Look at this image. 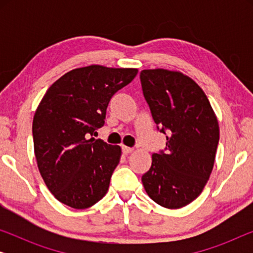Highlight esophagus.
Returning a JSON list of instances; mask_svg holds the SVG:
<instances>
[{"mask_svg": "<svg viewBox=\"0 0 253 253\" xmlns=\"http://www.w3.org/2000/svg\"><path fill=\"white\" fill-rule=\"evenodd\" d=\"M133 151L132 147H127V146H122V152L124 154H130L131 152Z\"/></svg>", "mask_w": 253, "mask_h": 253, "instance_id": "esophagus-1", "label": "esophagus"}]
</instances>
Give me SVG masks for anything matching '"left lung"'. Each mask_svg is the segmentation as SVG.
I'll list each match as a JSON object with an SVG mask.
<instances>
[{
    "mask_svg": "<svg viewBox=\"0 0 253 253\" xmlns=\"http://www.w3.org/2000/svg\"><path fill=\"white\" fill-rule=\"evenodd\" d=\"M140 82L154 122L167 134L166 151L152 155L141 182L159 205L181 209L193 202L209 181L219 123L200 86L182 72L146 69L140 72Z\"/></svg>",
    "mask_w": 253,
    "mask_h": 253,
    "instance_id": "8db88e82",
    "label": "left lung"
}]
</instances>
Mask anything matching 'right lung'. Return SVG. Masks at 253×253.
I'll return each mask as SVG.
<instances>
[{
    "instance_id": "obj_1",
    "label": "right lung",
    "mask_w": 253,
    "mask_h": 253,
    "mask_svg": "<svg viewBox=\"0 0 253 253\" xmlns=\"http://www.w3.org/2000/svg\"><path fill=\"white\" fill-rule=\"evenodd\" d=\"M137 74L133 68L98 64L74 69L47 89L38 106L32 124L38 168L64 205L87 209L108 191L122 151L88 136L103 126L112 96Z\"/></svg>"
}]
</instances>
